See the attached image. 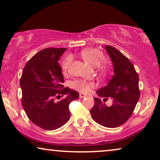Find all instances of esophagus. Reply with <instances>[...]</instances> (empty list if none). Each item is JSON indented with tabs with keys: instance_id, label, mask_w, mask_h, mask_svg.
Masks as SVG:
<instances>
[{
	"instance_id": "obj_1",
	"label": "esophagus",
	"mask_w": 160,
	"mask_h": 160,
	"mask_svg": "<svg viewBox=\"0 0 160 160\" xmlns=\"http://www.w3.org/2000/svg\"><path fill=\"white\" fill-rule=\"evenodd\" d=\"M85 96H86V95H85V94H84V93H80V98H85Z\"/></svg>"
}]
</instances>
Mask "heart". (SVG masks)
<instances>
[{
  "label": "heart",
  "mask_w": 160,
  "mask_h": 160,
  "mask_svg": "<svg viewBox=\"0 0 160 160\" xmlns=\"http://www.w3.org/2000/svg\"><path fill=\"white\" fill-rule=\"evenodd\" d=\"M80 56L85 62L93 67H97L104 61L105 58L102 51L96 48H88L84 49L81 51ZM71 63V57H66L62 60L61 63V69L62 72H66L68 70L69 64ZM72 87L73 88L80 91V93H87L91 91L92 84L91 82H88L85 80H77L73 81L71 83Z\"/></svg>",
  "instance_id": "obj_1"
}]
</instances>
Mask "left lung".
Instances as JSON below:
<instances>
[{"label":"left lung","instance_id":"obj_1","mask_svg":"<svg viewBox=\"0 0 160 160\" xmlns=\"http://www.w3.org/2000/svg\"><path fill=\"white\" fill-rule=\"evenodd\" d=\"M105 48L112 59L114 75L107 85L96 91L99 97L94 98L91 114L99 125L117 128L127 122L138 103L139 78L133 64L120 51L111 46H106ZM109 98L113 100L111 107L104 103Z\"/></svg>","mask_w":160,"mask_h":160}]
</instances>
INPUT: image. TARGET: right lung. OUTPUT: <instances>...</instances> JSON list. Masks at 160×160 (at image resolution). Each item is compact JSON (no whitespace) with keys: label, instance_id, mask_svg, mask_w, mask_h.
I'll list each match as a JSON object with an SVG mask.
<instances>
[{"label":"right lung","instance_id":"1","mask_svg":"<svg viewBox=\"0 0 160 160\" xmlns=\"http://www.w3.org/2000/svg\"><path fill=\"white\" fill-rule=\"evenodd\" d=\"M67 48H48L27 63L20 79L22 104L31 122L47 130L59 128L70 118L69 105L79 98L78 92L64 88L58 61ZM65 96L58 102L55 98Z\"/></svg>","mask_w":160,"mask_h":160}]
</instances>
